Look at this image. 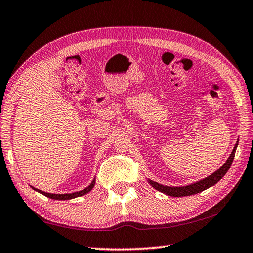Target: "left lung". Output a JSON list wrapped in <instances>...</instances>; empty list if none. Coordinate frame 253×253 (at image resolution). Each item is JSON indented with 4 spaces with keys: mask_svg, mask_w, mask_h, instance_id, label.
<instances>
[{
    "mask_svg": "<svg viewBox=\"0 0 253 253\" xmlns=\"http://www.w3.org/2000/svg\"><path fill=\"white\" fill-rule=\"evenodd\" d=\"M237 146H238V143L235 144V146L233 148L232 153H231L230 157L228 158V161H226L224 164L216 170V172H214L212 175H210V176L202 179V181L196 182L194 184H191V185L181 186V187L164 186V185H162V184H158L156 182L151 181V179H149L148 183L151 184V185L155 188V190L162 192V193H165L166 195L174 196V198H181V196H188V195L200 193V192L207 190V188L213 186L214 184H216L226 174V172H228L231 164H232V162H233Z\"/></svg>",
    "mask_w": 253,
    "mask_h": 253,
    "instance_id": "obj_1",
    "label": "left lung"
}]
</instances>
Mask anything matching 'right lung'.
Segmentation results:
<instances>
[{"mask_svg":"<svg viewBox=\"0 0 253 253\" xmlns=\"http://www.w3.org/2000/svg\"><path fill=\"white\" fill-rule=\"evenodd\" d=\"M93 186H95V179H93L90 185H89L88 187H85L84 190L79 191V192H75V193H70V194H51V193H46V192L38 190V188H34V187H32V188H33V190L39 192V193L48 196V198H50V199H53V200H70V199L78 198V196H83L84 194L89 193V192H90L93 188Z\"/></svg>","mask_w":253,"mask_h":253,"instance_id":"add662e5","label":"right lung"}]
</instances>
